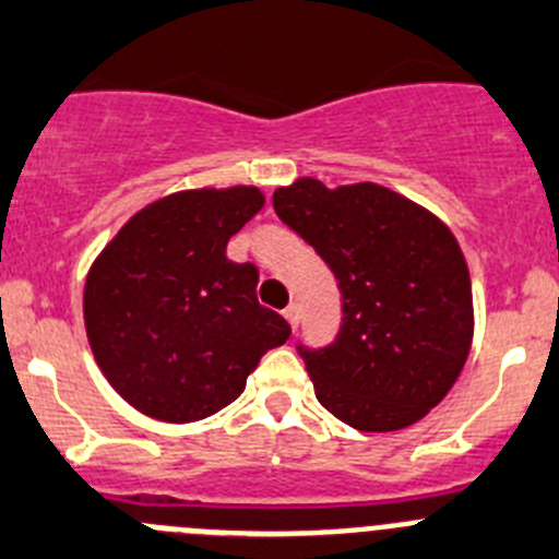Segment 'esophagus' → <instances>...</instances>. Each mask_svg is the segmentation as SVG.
<instances>
[{
	"label": "esophagus",
	"instance_id": "34e87169",
	"mask_svg": "<svg viewBox=\"0 0 559 559\" xmlns=\"http://www.w3.org/2000/svg\"><path fill=\"white\" fill-rule=\"evenodd\" d=\"M285 318H288L290 329H296V326H299V307H296V305H290L288 310H285Z\"/></svg>",
	"mask_w": 559,
	"mask_h": 559
}]
</instances>
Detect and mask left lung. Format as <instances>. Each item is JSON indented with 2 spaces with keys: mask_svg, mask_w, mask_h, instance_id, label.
I'll return each mask as SVG.
<instances>
[{
  "mask_svg": "<svg viewBox=\"0 0 559 559\" xmlns=\"http://www.w3.org/2000/svg\"><path fill=\"white\" fill-rule=\"evenodd\" d=\"M274 211L343 296L334 343L299 345L318 403L365 433L423 419L461 376L475 332L469 269L450 227L379 183L299 178L274 191Z\"/></svg>",
  "mask_w": 559,
  "mask_h": 559,
  "instance_id": "left-lung-1",
  "label": "left lung"
}]
</instances>
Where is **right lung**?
<instances>
[{"instance_id":"obj_1","label":"right lung","mask_w":559,"mask_h":559,"mask_svg":"<svg viewBox=\"0 0 559 559\" xmlns=\"http://www.w3.org/2000/svg\"><path fill=\"white\" fill-rule=\"evenodd\" d=\"M263 203L254 186L175 191L131 216L90 265V348L136 412L162 423L211 417L290 337L288 321L258 305V269L227 260V241Z\"/></svg>"}]
</instances>
